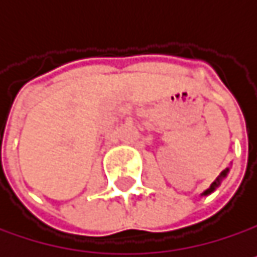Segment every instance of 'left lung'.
Listing matches in <instances>:
<instances>
[{
  "instance_id": "8db88e82",
  "label": "left lung",
  "mask_w": 257,
  "mask_h": 257,
  "mask_svg": "<svg viewBox=\"0 0 257 257\" xmlns=\"http://www.w3.org/2000/svg\"><path fill=\"white\" fill-rule=\"evenodd\" d=\"M227 173H228V169H225V170H224V172H222V173L219 175V178H217V179H216V181H214V182H213V184L210 185V188H207V190L204 191V193H202V196H205V195H210V193H213V191L216 190V187L221 184L222 178H225V176H227Z\"/></svg>"
}]
</instances>
